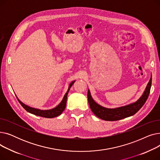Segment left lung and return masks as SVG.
<instances>
[{"label": "left lung", "mask_w": 160, "mask_h": 160, "mask_svg": "<svg viewBox=\"0 0 160 160\" xmlns=\"http://www.w3.org/2000/svg\"><path fill=\"white\" fill-rule=\"evenodd\" d=\"M151 84H152V74L144 93L136 102L116 108H106L98 104L92 98L90 91L88 89V99L91 110L98 118L104 121H118L133 115L145 103L150 93Z\"/></svg>", "instance_id": "obj_1"}]
</instances>
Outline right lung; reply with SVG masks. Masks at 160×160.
Segmentation results:
<instances>
[{
  "instance_id": "1",
  "label": "right lung",
  "mask_w": 160,
  "mask_h": 160,
  "mask_svg": "<svg viewBox=\"0 0 160 160\" xmlns=\"http://www.w3.org/2000/svg\"><path fill=\"white\" fill-rule=\"evenodd\" d=\"M75 80L72 81L69 86L68 90H67V93L65 94L62 102L59 104L56 107L50 109V110H39V109L34 108H32L30 106H28L26 104H24L22 103L21 100L17 97L18 98V101L19 103L21 104V106L26 110L28 112L32 113L33 115H36L38 116H40L42 117H45V118H53V117H58V115H60L62 114V113L64 111L65 106H66V103H67V95H68V93L69 91L70 88L72 86L73 83H74Z\"/></svg>"
}]
</instances>
